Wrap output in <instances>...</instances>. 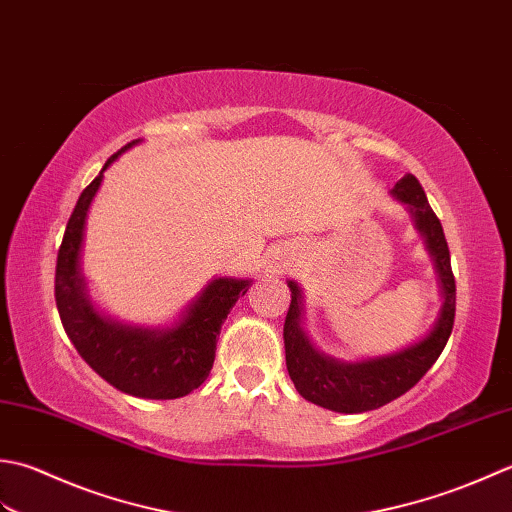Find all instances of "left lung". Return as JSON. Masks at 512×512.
I'll return each mask as SVG.
<instances>
[{
  "instance_id": "obj_1",
  "label": "left lung",
  "mask_w": 512,
  "mask_h": 512,
  "mask_svg": "<svg viewBox=\"0 0 512 512\" xmlns=\"http://www.w3.org/2000/svg\"><path fill=\"white\" fill-rule=\"evenodd\" d=\"M393 194L411 207L415 225L435 256L444 289L442 314L429 336L409 349L356 364L336 362L311 347L305 333L300 331V291L294 283H289L291 305L283 329L289 378L302 398L329 411L364 413L400 398L424 378L451 338L455 322V276L440 218L435 216L420 181L413 174H404L395 183Z\"/></svg>"
}]
</instances>
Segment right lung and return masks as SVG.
Here are the masks:
<instances>
[{"label": "right lung", "mask_w": 512, "mask_h": 512, "mask_svg": "<svg viewBox=\"0 0 512 512\" xmlns=\"http://www.w3.org/2000/svg\"><path fill=\"white\" fill-rule=\"evenodd\" d=\"M134 143L137 141L123 145L117 154H112L97 179L81 192L57 254L55 300L68 338L79 356L103 380L137 398L174 400L201 387L210 375L216 356V338L221 336L229 309L249 289V280H214L187 309L179 325L165 331L112 325L90 307L83 296V280L79 276L83 225L103 172Z\"/></svg>", "instance_id": "obj_1"}]
</instances>
